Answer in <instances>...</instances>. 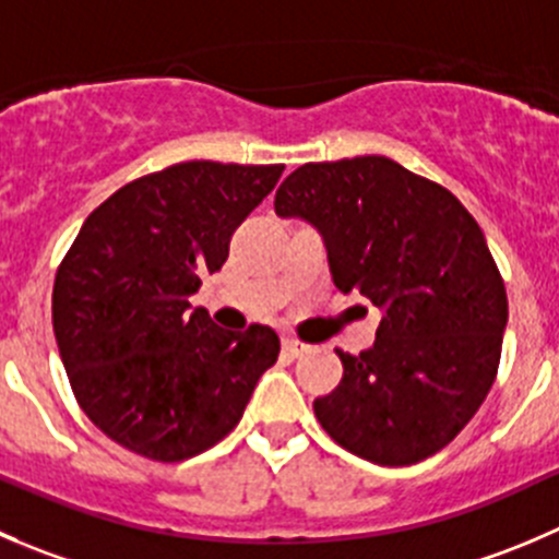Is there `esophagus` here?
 Instances as JSON below:
<instances>
[{
    "label": "esophagus",
    "mask_w": 559,
    "mask_h": 559,
    "mask_svg": "<svg viewBox=\"0 0 559 559\" xmlns=\"http://www.w3.org/2000/svg\"><path fill=\"white\" fill-rule=\"evenodd\" d=\"M284 352L289 357H300L308 352V344H302V341H297V338H284Z\"/></svg>",
    "instance_id": "esophagus-1"
}]
</instances>
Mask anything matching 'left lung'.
Returning <instances> with one entry per match:
<instances>
[{
	"mask_svg": "<svg viewBox=\"0 0 559 559\" xmlns=\"http://www.w3.org/2000/svg\"><path fill=\"white\" fill-rule=\"evenodd\" d=\"M275 213L308 221L333 284L382 311L371 349H335L344 377L313 401L322 429L382 467L435 456L473 420L500 366L508 295L478 221L384 155L300 166Z\"/></svg>",
	"mask_w": 559,
	"mask_h": 559,
	"instance_id": "8db88e82",
	"label": "left lung"
}]
</instances>
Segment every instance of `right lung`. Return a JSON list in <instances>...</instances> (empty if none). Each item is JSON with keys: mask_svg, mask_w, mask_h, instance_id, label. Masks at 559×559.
Wrapping results in <instances>:
<instances>
[{"mask_svg": "<svg viewBox=\"0 0 559 559\" xmlns=\"http://www.w3.org/2000/svg\"><path fill=\"white\" fill-rule=\"evenodd\" d=\"M284 166L188 160L119 188L81 226L51 317L75 401L117 445L186 462L240 424L278 360L267 324L224 330L188 297L224 267L237 226Z\"/></svg>", "mask_w": 559, "mask_h": 559, "instance_id": "right-lung-1", "label": "right lung"}]
</instances>
